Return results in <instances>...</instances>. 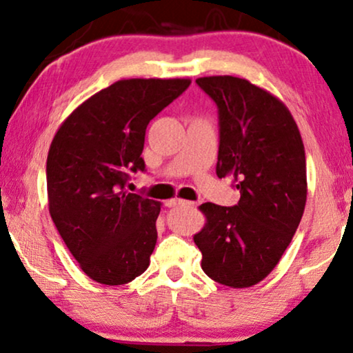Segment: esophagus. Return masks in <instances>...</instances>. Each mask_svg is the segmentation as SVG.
I'll list each match as a JSON object with an SVG mask.
<instances>
[{
  "label": "esophagus",
  "mask_w": 353,
  "mask_h": 353,
  "mask_svg": "<svg viewBox=\"0 0 353 353\" xmlns=\"http://www.w3.org/2000/svg\"><path fill=\"white\" fill-rule=\"evenodd\" d=\"M166 206H170V208H176V206H193V203H192V201H187V200H181V198H174V200L168 201Z\"/></svg>",
  "instance_id": "1"
}]
</instances>
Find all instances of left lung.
<instances>
[{
    "label": "left lung",
    "instance_id": "left-lung-1",
    "mask_svg": "<svg viewBox=\"0 0 353 353\" xmlns=\"http://www.w3.org/2000/svg\"><path fill=\"white\" fill-rule=\"evenodd\" d=\"M196 84L219 113L216 174L233 179L240 201L230 208L203 203L206 224L193 241L208 276L250 288L275 269L304 214V143L285 103L265 89L228 75Z\"/></svg>",
    "mask_w": 353,
    "mask_h": 353
}]
</instances>
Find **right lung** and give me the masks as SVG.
Wrapping results in <instances>:
<instances>
[{"instance_id": "1", "label": "right lung", "mask_w": 353, "mask_h": 353, "mask_svg": "<svg viewBox=\"0 0 353 353\" xmlns=\"http://www.w3.org/2000/svg\"><path fill=\"white\" fill-rule=\"evenodd\" d=\"M190 79H120L84 101L49 147V214L81 270L102 285L142 275L157 245L161 203L125 185L145 171V129Z\"/></svg>"}]
</instances>
